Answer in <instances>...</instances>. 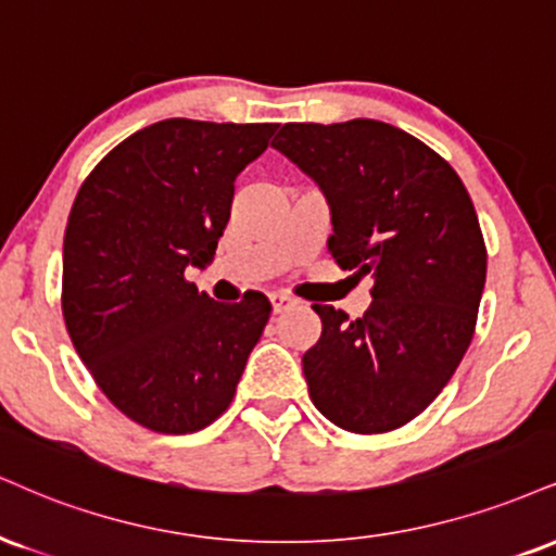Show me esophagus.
<instances>
[{"mask_svg":"<svg viewBox=\"0 0 556 556\" xmlns=\"http://www.w3.org/2000/svg\"><path fill=\"white\" fill-rule=\"evenodd\" d=\"M269 300H271V311H274V316H277V313L290 311L292 303H295V300L287 298V295H282V292H271Z\"/></svg>","mask_w":556,"mask_h":556,"instance_id":"34e87169","label":"esophagus"}]
</instances>
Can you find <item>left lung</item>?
<instances>
[{
	"label": "left lung",
	"mask_w": 556,
	"mask_h": 556,
	"mask_svg": "<svg viewBox=\"0 0 556 556\" xmlns=\"http://www.w3.org/2000/svg\"><path fill=\"white\" fill-rule=\"evenodd\" d=\"M271 147L329 199L333 261L372 279L363 318L313 305L324 331L303 354L307 393L342 430H396L471 344L486 249L469 191L438 152L372 118L285 124Z\"/></svg>",
	"instance_id": "left-lung-1"
}]
</instances>
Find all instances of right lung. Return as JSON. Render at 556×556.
Instances as JSON below:
<instances>
[{
	"label": "right lung",
	"mask_w": 556,
	"mask_h": 556,
	"mask_svg": "<svg viewBox=\"0 0 556 556\" xmlns=\"http://www.w3.org/2000/svg\"><path fill=\"white\" fill-rule=\"evenodd\" d=\"M274 131L165 118L113 147L79 186L64 232V324L100 391L147 430L212 425L269 320L261 292L214 303L184 274L214 258L238 173Z\"/></svg>",
	"instance_id": "right-lung-1"
}]
</instances>
